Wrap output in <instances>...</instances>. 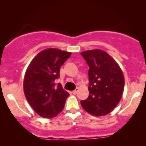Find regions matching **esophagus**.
<instances>
[{"label": "esophagus", "mask_w": 146, "mask_h": 146, "mask_svg": "<svg viewBox=\"0 0 146 146\" xmlns=\"http://www.w3.org/2000/svg\"><path fill=\"white\" fill-rule=\"evenodd\" d=\"M78 91H79V88H78V87H77L76 89H75L74 91H73V94H76L78 92Z\"/></svg>", "instance_id": "34e87169"}]
</instances>
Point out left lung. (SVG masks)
Returning <instances> with one entry per match:
<instances>
[{"label":"left lung","mask_w":146,"mask_h":146,"mask_svg":"<svg viewBox=\"0 0 146 146\" xmlns=\"http://www.w3.org/2000/svg\"><path fill=\"white\" fill-rule=\"evenodd\" d=\"M89 66V97L80 103L86 111L95 116L108 114L121 100L125 80L116 62L105 51L91 50L81 52Z\"/></svg>","instance_id":"8db88e82"}]
</instances>
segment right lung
Segmentation results:
<instances>
[{
	"instance_id": "obj_1",
	"label": "right lung",
	"mask_w": 146,
	"mask_h": 146,
	"mask_svg": "<svg viewBox=\"0 0 146 146\" xmlns=\"http://www.w3.org/2000/svg\"><path fill=\"white\" fill-rule=\"evenodd\" d=\"M70 55L59 49H46L35 56L27 68L24 94L32 108L41 117L52 118L63 110L69 94L55 81L60 78L61 66Z\"/></svg>"
}]
</instances>
